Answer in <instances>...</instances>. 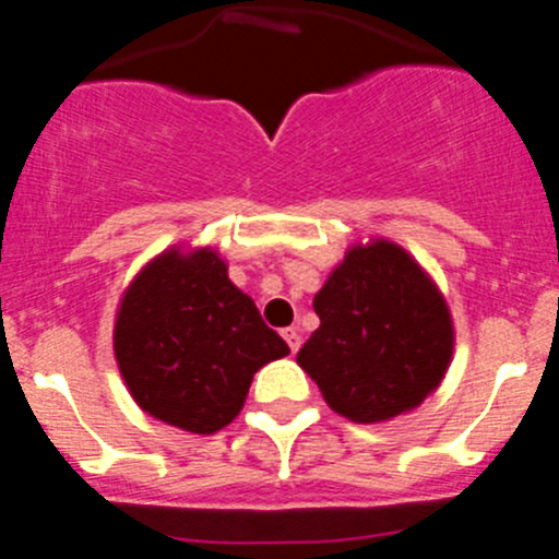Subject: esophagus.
<instances>
[{"mask_svg":"<svg viewBox=\"0 0 559 559\" xmlns=\"http://www.w3.org/2000/svg\"><path fill=\"white\" fill-rule=\"evenodd\" d=\"M283 338L288 341L290 353H296V349L302 347V333H299V328H285L283 330Z\"/></svg>","mask_w":559,"mask_h":559,"instance_id":"1","label":"esophagus"}]
</instances>
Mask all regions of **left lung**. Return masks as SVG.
<instances>
[{
    "mask_svg": "<svg viewBox=\"0 0 559 559\" xmlns=\"http://www.w3.org/2000/svg\"><path fill=\"white\" fill-rule=\"evenodd\" d=\"M319 330L296 360L333 412L383 423L439 386L453 353L445 299L400 246H355L316 294Z\"/></svg>",
    "mask_w": 559,
    "mask_h": 559,
    "instance_id": "8db88e82",
    "label": "left lung"
}]
</instances>
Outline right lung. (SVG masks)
<instances>
[{"label": "right lung", "mask_w": 559, "mask_h": 559, "mask_svg": "<svg viewBox=\"0 0 559 559\" xmlns=\"http://www.w3.org/2000/svg\"><path fill=\"white\" fill-rule=\"evenodd\" d=\"M114 353L133 400L162 423L215 433L240 414L251 378L285 344L215 251H167L128 288Z\"/></svg>", "instance_id": "add662e5"}]
</instances>
